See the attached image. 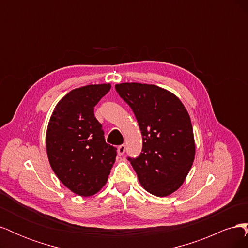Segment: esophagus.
I'll return each instance as SVG.
<instances>
[{"label": "esophagus", "instance_id": "esophagus-1", "mask_svg": "<svg viewBox=\"0 0 248 248\" xmlns=\"http://www.w3.org/2000/svg\"><path fill=\"white\" fill-rule=\"evenodd\" d=\"M125 149H126V147H125V145H120L119 147H118V154L121 156V155H123L124 153H125Z\"/></svg>", "mask_w": 248, "mask_h": 248}]
</instances>
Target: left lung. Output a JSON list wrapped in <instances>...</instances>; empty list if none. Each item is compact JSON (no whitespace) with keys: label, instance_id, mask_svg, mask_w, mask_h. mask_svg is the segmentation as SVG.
<instances>
[{"label":"left lung","instance_id":"left-lung-1","mask_svg":"<svg viewBox=\"0 0 248 248\" xmlns=\"http://www.w3.org/2000/svg\"><path fill=\"white\" fill-rule=\"evenodd\" d=\"M116 90L133 110L142 136L140 155L128 160L148 192L168 197L183 184L196 155L188 111L158 86L122 82Z\"/></svg>","mask_w":248,"mask_h":248}]
</instances>
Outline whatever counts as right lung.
<instances>
[{"mask_svg": "<svg viewBox=\"0 0 248 248\" xmlns=\"http://www.w3.org/2000/svg\"><path fill=\"white\" fill-rule=\"evenodd\" d=\"M110 84L77 88L58 102L46 130V152L52 170L67 188L91 197L106 185L116 161V148L104 140L94 107Z\"/></svg>", "mask_w": 248, "mask_h": 248, "instance_id": "right-lung-1", "label": "right lung"}]
</instances>
